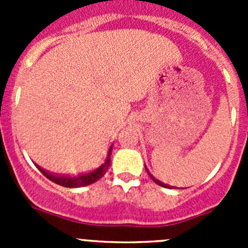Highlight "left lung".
<instances>
[{"instance_id":"obj_1","label":"left lung","mask_w":248,"mask_h":248,"mask_svg":"<svg viewBox=\"0 0 248 248\" xmlns=\"http://www.w3.org/2000/svg\"><path fill=\"white\" fill-rule=\"evenodd\" d=\"M145 168H146V167H145ZM146 170H147V169H146ZM147 174H149V176H150V177H151V179H152V181H154V182H155V184H157V185H158V186H162V187H166V188H171V187H170V186H169V185H166V184H163V182H161V181H159V180L155 179V177H154V176H152V175H151V174H150V172H149V170H147Z\"/></svg>"}]
</instances>
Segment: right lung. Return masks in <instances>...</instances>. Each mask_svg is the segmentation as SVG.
<instances>
[{
    "label": "right lung",
    "instance_id": "obj_1",
    "mask_svg": "<svg viewBox=\"0 0 248 248\" xmlns=\"http://www.w3.org/2000/svg\"><path fill=\"white\" fill-rule=\"evenodd\" d=\"M110 155H111V149L109 150V154L107 156L106 161L103 162L101 167H98L94 170L86 172V174H80L78 176H64V175H57V174H52V172H49L46 170H44L43 168H41L39 166H37V168L41 170L42 174L49 179L50 181L55 182V184L60 185V186L63 187H69V188H76V187H84V186H89V185L94 184L96 181H98L101 177L104 176L107 170H108L109 166H110Z\"/></svg>",
    "mask_w": 248,
    "mask_h": 248
}]
</instances>
